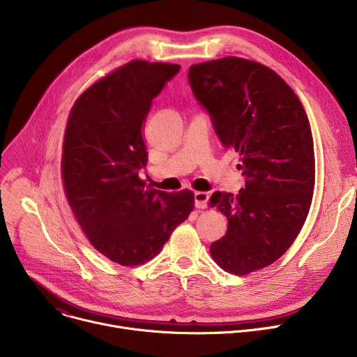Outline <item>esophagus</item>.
I'll list each match as a JSON object with an SVG mask.
<instances>
[{
  "label": "esophagus",
  "mask_w": 357,
  "mask_h": 357,
  "mask_svg": "<svg viewBox=\"0 0 357 357\" xmlns=\"http://www.w3.org/2000/svg\"><path fill=\"white\" fill-rule=\"evenodd\" d=\"M209 195L206 192H195V206L197 209H205L208 206Z\"/></svg>",
  "instance_id": "34e87169"
}]
</instances>
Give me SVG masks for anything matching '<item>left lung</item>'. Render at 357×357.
Here are the masks:
<instances>
[{"mask_svg": "<svg viewBox=\"0 0 357 357\" xmlns=\"http://www.w3.org/2000/svg\"><path fill=\"white\" fill-rule=\"evenodd\" d=\"M189 83L222 142L240 154L245 179L237 195L218 190L209 199L227 218L212 259L247 275L277 261L307 220L315 188L311 126L295 91L263 63L237 56L196 63Z\"/></svg>", "mask_w": 357, "mask_h": 357, "instance_id": "obj_1", "label": "left lung"}]
</instances>
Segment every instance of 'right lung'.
I'll use <instances>...</instances> for the list:
<instances>
[{"label":"right lung","instance_id":"obj_1","mask_svg":"<svg viewBox=\"0 0 357 357\" xmlns=\"http://www.w3.org/2000/svg\"><path fill=\"white\" fill-rule=\"evenodd\" d=\"M179 65L135 59L87 87L70 109L62 146L69 206L90 244L109 260L141 266L158 256L195 208L189 189L146 186L144 121Z\"/></svg>","mask_w":357,"mask_h":357}]
</instances>
